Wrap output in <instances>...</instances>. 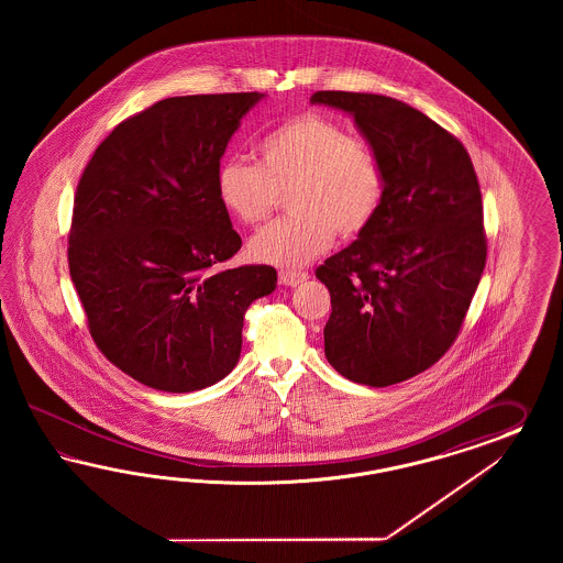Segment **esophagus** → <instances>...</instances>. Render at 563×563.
Masks as SVG:
<instances>
[{"instance_id": "1", "label": "esophagus", "mask_w": 563, "mask_h": 563, "mask_svg": "<svg viewBox=\"0 0 563 563\" xmlns=\"http://www.w3.org/2000/svg\"><path fill=\"white\" fill-rule=\"evenodd\" d=\"M309 278V274L307 273H297V271H280L278 273V283L280 285H285V287H297V285H301L303 280Z\"/></svg>"}]
</instances>
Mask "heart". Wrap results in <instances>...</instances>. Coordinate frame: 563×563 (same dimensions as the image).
I'll use <instances>...</instances> for the list:
<instances>
[{"label":"heart","mask_w":563,"mask_h":563,"mask_svg":"<svg viewBox=\"0 0 563 563\" xmlns=\"http://www.w3.org/2000/svg\"><path fill=\"white\" fill-rule=\"evenodd\" d=\"M260 165L224 158L217 170V198L243 224L264 221L289 194L292 217L260 229L250 256L283 268L324 254L334 235L355 239L369 229L386 200L382 156L332 118L303 113L280 123L257 146Z\"/></svg>","instance_id":"heart-1"}]
</instances>
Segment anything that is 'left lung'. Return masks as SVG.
<instances>
[{
    "instance_id": "8db88e82",
    "label": "left lung",
    "mask_w": 563,
    "mask_h": 563,
    "mask_svg": "<svg viewBox=\"0 0 563 563\" xmlns=\"http://www.w3.org/2000/svg\"><path fill=\"white\" fill-rule=\"evenodd\" d=\"M309 102L351 113L388 179L369 229L316 271L332 299L325 358L351 382L393 386L461 332L487 260L477 173L461 140L407 102L342 90Z\"/></svg>"
}]
</instances>
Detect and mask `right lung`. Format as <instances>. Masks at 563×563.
I'll return each mask as SVG.
<instances>
[{
  "label": "right lung",
  "mask_w": 563,
  "mask_h": 563,
  "mask_svg": "<svg viewBox=\"0 0 563 563\" xmlns=\"http://www.w3.org/2000/svg\"><path fill=\"white\" fill-rule=\"evenodd\" d=\"M264 95H189L121 121L74 198L68 264L95 344L123 374L194 393L238 365L245 309L276 289L273 266L217 271L241 238L217 170Z\"/></svg>",
  "instance_id": "add662e5"
}]
</instances>
